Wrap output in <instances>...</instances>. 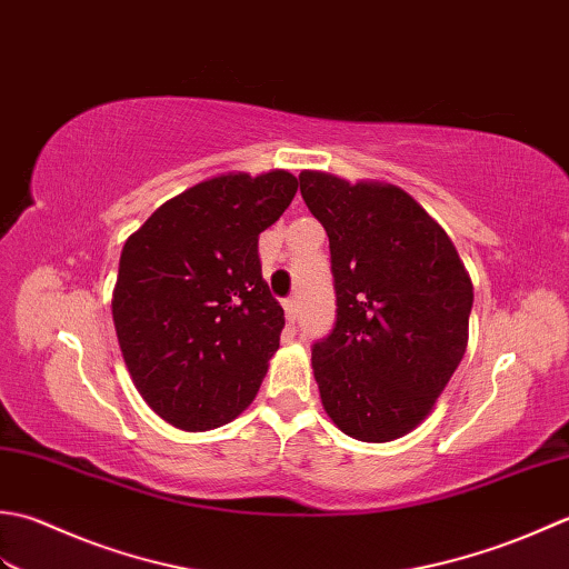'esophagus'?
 Returning <instances> with one entry per match:
<instances>
[{
	"label": "esophagus",
	"instance_id": "1",
	"mask_svg": "<svg viewBox=\"0 0 569 569\" xmlns=\"http://www.w3.org/2000/svg\"><path fill=\"white\" fill-rule=\"evenodd\" d=\"M284 315H287V321H289V323H295V321L299 319V305H297V299H287V301H284Z\"/></svg>",
	"mask_w": 569,
	"mask_h": 569
}]
</instances>
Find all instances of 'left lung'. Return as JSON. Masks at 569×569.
Here are the masks:
<instances>
[{"label":"left lung","instance_id":"8db88e82","mask_svg":"<svg viewBox=\"0 0 569 569\" xmlns=\"http://www.w3.org/2000/svg\"><path fill=\"white\" fill-rule=\"evenodd\" d=\"M331 248L336 327L315 343L321 405L343 435L392 442L435 410L469 343L473 284L445 228L396 183L299 173Z\"/></svg>","mask_w":569,"mask_h":569}]
</instances>
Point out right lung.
<instances>
[{"mask_svg": "<svg viewBox=\"0 0 569 569\" xmlns=\"http://www.w3.org/2000/svg\"><path fill=\"white\" fill-rule=\"evenodd\" d=\"M297 187L284 169L218 173L124 242L112 289L120 351L139 396L179 430L236 420L268 376L284 311L262 280L258 238Z\"/></svg>", "mask_w": 569, "mask_h": 569, "instance_id": "obj_1", "label": "right lung"}]
</instances>
